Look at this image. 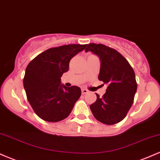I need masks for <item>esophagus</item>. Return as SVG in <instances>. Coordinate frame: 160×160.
Here are the masks:
<instances>
[{"label": "esophagus", "instance_id": "obj_1", "mask_svg": "<svg viewBox=\"0 0 160 160\" xmlns=\"http://www.w3.org/2000/svg\"><path fill=\"white\" fill-rule=\"evenodd\" d=\"M86 93H88V90L86 89H82V94L85 95Z\"/></svg>", "mask_w": 160, "mask_h": 160}]
</instances>
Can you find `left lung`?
<instances>
[{
	"instance_id": "8db88e82",
	"label": "left lung",
	"mask_w": 160,
	"mask_h": 160,
	"mask_svg": "<svg viewBox=\"0 0 160 160\" xmlns=\"http://www.w3.org/2000/svg\"><path fill=\"white\" fill-rule=\"evenodd\" d=\"M85 51L99 57L98 80L108 85L102 98L96 94V101L90 105L92 113L102 123H117L126 117L133 104L137 91L134 70L120 52L105 45L89 43Z\"/></svg>"
}]
</instances>
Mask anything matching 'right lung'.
<instances>
[{
    "label": "right lung",
    "mask_w": 160,
    "mask_h": 160,
    "mask_svg": "<svg viewBox=\"0 0 160 160\" xmlns=\"http://www.w3.org/2000/svg\"><path fill=\"white\" fill-rule=\"evenodd\" d=\"M87 44H69L50 48L28 64L23 80L27 98L35 113L47 122L68 117L81 95L76 86L66 87L61 78L69 68L70 60Z\"/></svg>",
    "instance_id": "add662e5"
}]
</instances>
